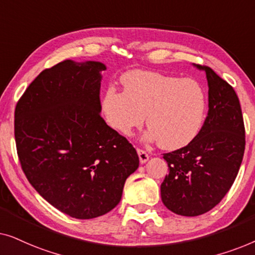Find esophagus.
I'll return each instance as SVG.
<instances>
[{"instance_id":"esophagus-1","label":"esophagus","mask_w":255,"mask_h":255,"mask_svg":"<svg viewBox=\"0 0 255 255\" xmlns=\"http://www.w3.org/2000/svg\"><path fill=\"white\" fill-rule=\"evenodd\" d=\"M137 152H138V155H139V161H140V163H145L146 161H147V160L149 159V155L147 154V153H146L144 149H140V148H138L137 149Z\"/></svg>"}]
</instances>
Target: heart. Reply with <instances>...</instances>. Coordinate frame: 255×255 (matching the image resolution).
<instances>
[{
  "mask_svg": "<svg viewBox=\"0 0 255 255\" xmlns=\"http://www.w3.org/2000/svg\"><path fill=\"white\" fill-rule=\"evenodd\" d=\"M124 92L109 88L102 108L108 123L124 135L145 121V138L165 149L184 147L203 127L207 95L193 79L135 71L123 78Z\"/></svg>",
  "mask_w": 255,
  "mask_h": 255,
  "instance_id": "1",
  "label": "heart"
}]
</instances>
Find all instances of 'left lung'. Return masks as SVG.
<instances>
[{
	"instance_id": "8db88e82",
	"label": "left lung",
	"mask_w": 255,
	"mask_h": 255,
	"mask_svg": "<svg viewBox=\"0 0 255 255\" xmlns=\"http://www.w3.org/2000/svg\"><path fill=\"white\" fill-rule=\"evenodd\" d=\"M209 111L200 133L176 151L165 153L169 167L161 200L181 216L203 215L223 200L235 182L245 151V127L235 89L208 66Z\"/></svg>"
}]
</instances>
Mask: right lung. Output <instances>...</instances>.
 I'll use <instances>...</instances> for the list:
<instances>
[{
    "mask_svg": "<svg viewBox=\"0 0 255 255\" xmlns=\"http://www.w3.org/2000/svg\"><path fill=\"white\" fill-rule=\"evenodd\" d=\"M106 69L99 61L59 62L30 83L15 109L17 154L26 179L73 218L113 210L139 166L133 146L100 115Z\"/></svg>",
    "mask_w": 255,
    "mask_h": 255,
    "instance_id": "add662e5",
    "label": "right lung"
}]
</instances>
